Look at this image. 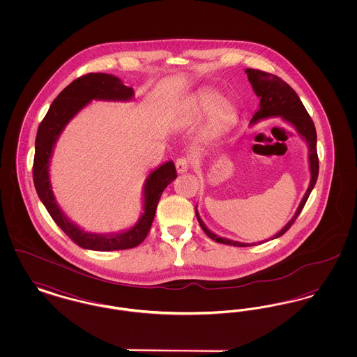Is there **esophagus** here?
Listing matches in <instances>:
<instances>
[{
	"mask_svg": "<svg viewBox=\"0 0 357 357\" xmlns=\"http://www.w3.org/2000/svg\"><path fill=\"white\" fill-rule=\"evenodd\" d=\"M175 167H176V171H178L179 174L187 172V170L190 169V160H188L187 158H179V159H176V162H175Z\"/></svg>",
	"mask_w": 357,
	"mask_h": 357,
	"instance_id": "1",
	"label": "esophagus"
}]
</instances>
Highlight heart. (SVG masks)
I'll use <instances>...</instances> for the list:
<instances>
[{
  "instance_id": "b5f03b06",
  "label": "heart",
  "mask_w": 357,
  "mask_h": 357,
  "mask_svg": "<svg viewBox=\"0 0 357 357\" xmlns=\"http://www.w3.org/2000/svg\"><path fill=\"white\" fill-rule=\"evenodd\" d=\"M220 96L214 92H202L197 102L195 109L199 115H213L218 109V115L223 120L230 119L234 115V109L229 102H222L220 105Z\"/></svg>"
}]
</instances>
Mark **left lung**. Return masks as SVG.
I'll return each mask as SVG.
<instances>
[{"instance_id": "1", "label": "left lung", "mask_w": 357, "mask_h": 357, "mask_svg": "<svg viewBox=\"0 0 357 357\" xmlns=\"http://www.w3.org/2000/svg\"><path fill=\"white\" fill-rule=\"evenodd\" d=\"M245 72L248 75L249 83L253 86V91H255L257 98H259V108L250 120V126L257 124L261 120L269 119V118H281L290 124L307 144V163H309V171H310V181H309V186L306 188L305 194L298 204L294 215L290 218V221L273 237L265 239V241L255 242V243L238 242V241H233L229 238L217 236L204 225V222L202 221V218L198 213V208L195 206L197 220L199 222V225L204 229L207 237L211 238L213 241H215L218 243H226V245H233V246H239V248L261 245L264 242H268L271 239H275V238L285 234L290 229V226L293 225V222L296 221L297 217L300 215L301 210L304 208L306 201H307L313 187L316 185V181L319 176L317 134H316L313 120L310 119L309 114L306 112L305 107L300 100L298 95L294 92V89L290 85L287 84L284 80H281L278 76H274V75L258 70V69L246 68Z\"/></svg>"}]
</instances>
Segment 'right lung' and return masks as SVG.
<instances>
[{
	"label": "right lung",
	"mask_w": 357,
	"mask_h": 357,
	"mask_svg": "<svg viewBox=\"0 0 357 357\" xmlns=\"http://www.w3.org/2000/svg\"><path fill=\"white\" fill-rule=\"evenodd\" d=\"M134 89L123 84L119 77L108 73H88L64 88L40 123L34 144L33 182L40 201L51 214L53 221L80 248L96 252L124 250L135 248L147 237L153 225L156 206L165 188L176 178L174 162L169 160L151 171L143 185V211L130 229L115 233H89L70 221L57 204L52 190L50 166L54 146L67 127L92 100L130 102Z\"/></svg>",
	"instance_id": "obj_1"
}]
</instances>
